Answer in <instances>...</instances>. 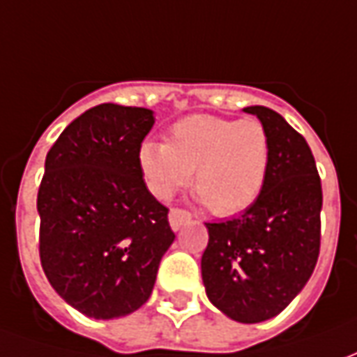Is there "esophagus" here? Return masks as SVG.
<instances>
[{
    "label": "esophagus",
    "mask_w": 357,
    "mask_h": 357,
    "mask_svg": "<svg viewBox=\"0 0 357 357\" xmlns=\"http://www.w3.org/2000/svg\"><path fill=\"white\" fill-rule=\"evenodd\" d=\"M168 220H170L172 229H174V231H179L183 225L191 222V214L181 208H172L170 214H168Z\"/></svg>",
    "instance_id": "1"
}]
</instances>
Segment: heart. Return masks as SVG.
Here are the masks:
<instances>
[{"label": "heart", "mask_w": 357, "mask_h": 357, "mask_svg": "<svg viewBox=\"0 0 357 357\" xmlns=\"http://www.w3.org/2000/svg\"><path fill=\"white\" fill-rule=\"evenodd\" d=\"M137 166L156 199L189 183L216 216H233L258 199L269 168L268 132L260 120L187 116L172 126L168 143L143 141Z\"/></svg>", "instance_id": "b5f03b06"}]
</instances>
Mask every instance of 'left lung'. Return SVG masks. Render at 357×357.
<instances>
[{
	"label": "left lung",
	"instance_id": "obj_1",
	"mask_svg": "<svg viewBox=\"0 0 357 357\" xmlns=\"http://www.w3.org/2000/svg\"><path fill=\"white\" fill-rule=\"evenodd\" d=\"M268 132L269 168L239 218L206 224L202 283L214 306L239 323L281 314L312 277L321 241V179L312 151L281 114L243 109Z\"/></svg>",
	"mask_w": 357,
	"mask_h": 357
}]
</instances>
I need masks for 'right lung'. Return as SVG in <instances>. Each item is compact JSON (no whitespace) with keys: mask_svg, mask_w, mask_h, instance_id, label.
<instances>
[{"mask_svg":"<svg viewBox=\"0 0 357 357\" xmlns=\"http://www.w3.org/2000/svg\"><path fill=\"white\" fill-rule=\"evenodd\" d=\"M155 112L102 102L66 126L38 191L42 268L66 304L95 319L132 314L151 296L176 235L149 193L137 149Z\"/></svg>","mask_w":357,"mask_h":357,"instance_id":"1","label":"right lung"}]
</instances>
